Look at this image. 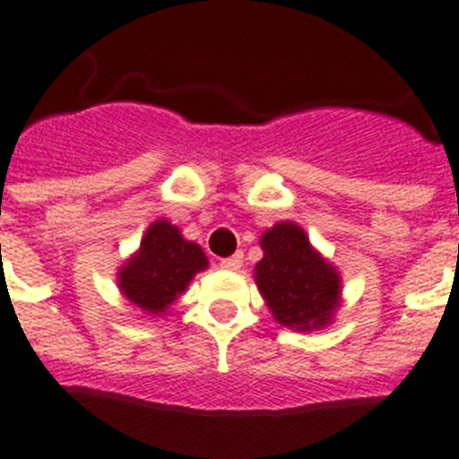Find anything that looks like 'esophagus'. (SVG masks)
Segmentation results:
<instances>
[{
  "label": "esophagus",
  "mask_w": 459,
  "mask_h": 459,
  "mask_svg": "<svg viewBox=\"0 0 459 459\" xmlns=\"http://www.w3.org/2000/svg\"><path fill=\"white\" fill-rule=\"evenodd\" d=\"M221 268L240 270L242 268V254H233V256H229V258H221Z\"/></svg>",
  "instance_id": "obj_1"
}]
</instances>
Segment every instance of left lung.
Returning <instances> with one entry per match:
<instances>
[{
	"label": "left lung",
	"mask_w": 459,
	"mask_h": 459,
	"mask_svg": "<svg viewBox=\"0 0 459 459\" xmlns=\"http://www.w3.org/2000/svg\"><path fill=\"white\" fill-rule=\"evenodd\" d=\"M263 258L256 263V286L274 321L300 333L321 330L340 307V273L309 245L305 230L281 221L261 238Z\"/></svg>",
	"instance_id": "1"
}]
</instances>
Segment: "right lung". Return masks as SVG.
<instances>
[{
    "label": "right lung",
    "instance_id": "1",
    "mask_svg": "<svg viewBox=\"0 0 459 459\" xmlns=\"http://www.w3.org/2000/svg\"><path fill=\"white\" fill-rule=\"evenodd\" d=\"M205 268L201 247L185 240L178 226L159 219L143 235L141 249L119 268L117 286L141 312L163 314Z\"/></svg>",
    "mask_w": 459,
    "mask_h": 459
}]
</instances>
